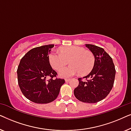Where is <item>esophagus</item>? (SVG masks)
Here are the masks:
<instances>
[{"label":"esophagus","instance_id":"34e87169","mask_svg":"<svg viewBox=\"0 0 131 131\" xmlns=\"http://www.w3.org/2000/svg\"><path fill=\"white\" fill-rule=\"evenodd\" d=\"M70 79H65V81H66V82H70Z\"/></svg>","mask_w":131,"mask_h":131}]
</instances>
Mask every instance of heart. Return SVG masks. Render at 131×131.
Returning <instances> with one entry per match:
<instances>
[{
	"mask_svg": "<svg viewBox=\"0 0 131 131\" xmlns=\"http://www.w3.org/2000/svg\"><path fill=\"white\" fill-rule=\"evenodd\" d=\"M49 63L53 69L58 70L70 63L71 65L60 70L59 75L62 78H70L80 73L86 75L94 67L95 57L92 52L77 46L62 48L60 52L52 51L48 55Z\"/></svg>",
	"mask_w": 131,
	"mask_h": 131,
	"instance_id": "1",
	"label": "heart"
}]
</instances>
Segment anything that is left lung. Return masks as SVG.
<instances>
[{
  "mask_svg": "<svg viewBox=\"0 0 131 131\" xmlns=\"http://www.w3.org/2000/svg\"><path fill=\"white\" fill-rule=\"evenodd\" d=\"M85 46L95 57L94 67L83 78L78 79L79 85L74 90L75 97L83 103H95L106 97L113 86L116 70L112 58L103 48L91 44Z\"/></svg>",
  "mask_w": 131,
  "mask_h": 131,
  "instance_id": "obj_1",
  "label": "left lung"
}]
</instances>
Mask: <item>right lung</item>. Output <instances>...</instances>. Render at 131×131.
I'll use <instances>...</instances> for the list:
<instances>
[{
	"label": "right lung",
	"mask_w": 131,
	"mask_h": 131,
	"mask_svg": "<svg viewBox=\"0 0 131 131\" xmlns=\"http://www.w3.org/2000/svg\"><path fill=\"white\" fill-rule=\"evenodd\" d=\"M54 45L30 50L21 58L17 69L18 82L23 95L32 102L47 104L56 99L65 80L53 79L57 73L49 63L48 55ZM51 77L48 80L47 79Z\"/></svg>",
	"instance_id": "obj_1"
}]
</instances>
